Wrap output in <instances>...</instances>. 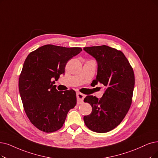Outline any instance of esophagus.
Returning <instances> with one entry per match:
<instances>
[{
  "instance_id": "esophagus-1",
  "label": "esophagus",
  "mask_w": 158,
  "mask_h": 158,
  "mask_svg": "<svg viewBox=\"0 0 158 158\" xmlns=\"http://www.w3.org/2000/svg\"><path fill=\"white\" fill-rule=\"evenodd\" d=\"M77 100L79 103H81L84 101V98L85 97V95L83 94H81L80 93H77Z\"/></svg>"
}]
</instances>
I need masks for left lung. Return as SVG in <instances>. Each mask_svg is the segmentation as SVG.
<instances>
[{
    "label": "left lung",
    "instance_id": "8db88e82",
    "mask_svg": "<svg viewBox=\"0 0 158 158\" xmlns=\"http://www.w3.org/2000/svg\"><path fill=\"white\" fill-rule=\"evenodd\" d=\"M97 62L94 80L105 86L102 98L87 95L84 102L91 104L92 112L84 117L88 128L98 133L108 132L121 123L131 104L135 84L133 69L120 50L106 45L84 47Z\"/></svg>",
    "mask_w": 158,
    "mask_h": 158
}]
</instances>
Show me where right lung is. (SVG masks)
Returning <instances> with one entry per match:
<instances>
[{
	"label": "right lung",
	"instance_id": "right-lung-1",
	"mask_svg": "<svg viewBox=\"0 0 158 158\" xmlns=\"http://www.w3.org/2000/svg\"><path fill=\"white\" fill-rule=\"evenodd\" d=\"M80 47L43 45L25 60L19 90L25 113L36 128L47 133L60 129L69 111L77 104L76 92L58 91L54 85L65 74L67 61L78 54Z\"/></svg>",
	"mask_w": 158,
	"mask_h": 158
}]
</instances>
